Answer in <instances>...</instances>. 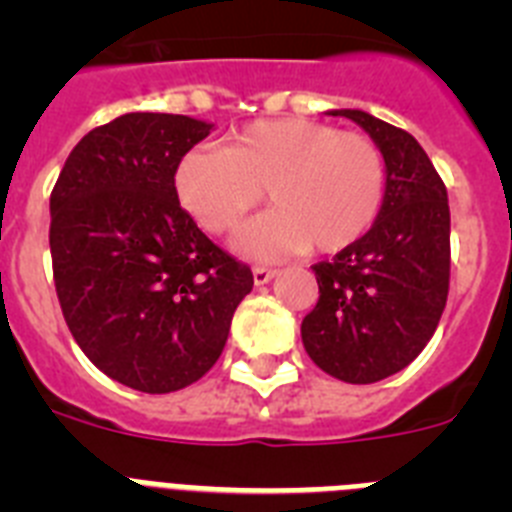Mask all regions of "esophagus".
I'll return each instance as SVG.
<instances>
[{
	"mask_svg": "<svg viewBox=\"0 0 512 512\" xmlns=\"http://www.w3.org/2000/svg\"><path fill=\"white\" fill-rule=\"evenodd\" d=\"M274 277H277V271L274 269H266V266H256V269H253V284H256V287H264V284H269Z\"/></svg>",
	"mask_w": 512,
	"mask_h": 512,
	"instance_id": "obj_1",
	"label": "esophagus"
}]
</instances>
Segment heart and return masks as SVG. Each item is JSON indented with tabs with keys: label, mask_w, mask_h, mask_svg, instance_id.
<instances>
[{
	"label": "heart",
	"mask_w": 512,
	"mask_h": 512,
	"mask_svg": "<svg viewBox=\"0 0 512 512\" xmlns=\"http://www.w3.org/2000/svg\"><path fill=\"white\" fill-rule=\"evenodd\" d=\"M174 189L210 233H225L261 202L274 210L238 230L233 248L274 261L307 248L338 253L372 228L387 192V166L369 135L307 117L256 120L228 146H194L179 158Z\"/></svg>",
	"instance_id": "b5f03b06"
}]
</instances>
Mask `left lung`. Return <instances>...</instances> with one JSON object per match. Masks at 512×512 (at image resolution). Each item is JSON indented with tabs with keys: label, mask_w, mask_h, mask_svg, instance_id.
<instances>
[{
	"label": "left lung",
	"mask_w": 512,
	"mask_h": 512,
	"mask_svg": "<svg viewBox=\"0 0 512 512\" xmlns=\"http://www.w3.org/2000/svg\"><path fill=\"white\" fill-rule=\"evenodd\" d=\"M328 115L354 120L377 143L387 192L369 233L312 266L320 297L302 343L330 377L372 384L405 369L436 333L449 297V197L413 135L364 110Z\"/></svg>",
	"instance_id": "left-lung-1"
}]
</instances>
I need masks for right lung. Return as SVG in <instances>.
I'll return each mask as SVG.
<instances>
[{"label": "right lung", "instance_id": "right-lung-1", "mask_svg": "<svg viewBox=\"0 0 512 512\" xmlns=\"http://www.w3.org/2000/svg\"><path fill=\"white\" fill-rule=\"evenodd\" d=\"M215 128L164 112H128L76 143L51 194V256L71 336L99 372L166 395L212 369L246 264L182 210L179 158Z\"/></svg>", "mask_w": 512, "mask_h": 512}]
</instances>
